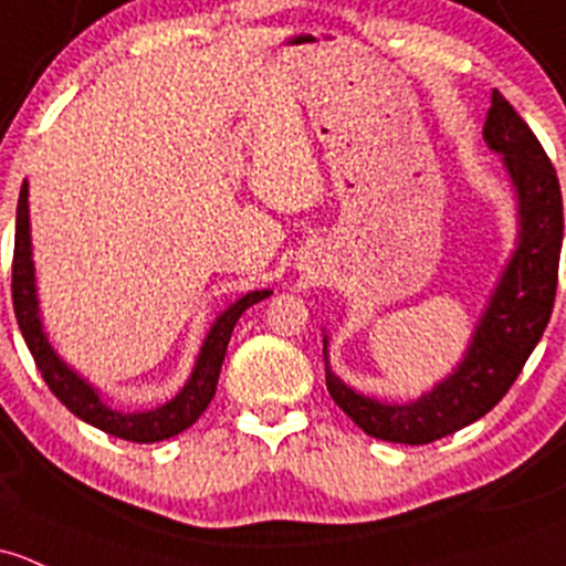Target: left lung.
I'll list each match as a JSON object with an SVG mask.
<instances>
[{
    "label": "left lung",
    "mask_w": 566,
    "mask_h": 566,
    "mask_svg": "<svg viewBox=\"0 0 566 566\" xmlns=\"http://www.w3.org/2000/svg\"><path fill=\"white\" fill-rule=\"evenodd\" d=\"M483 138L502 154L518 195V243L472 333L467 355L448 379L418 401L385 403L344 385L331 368L325 382L333 401L368 437L396 444H428L491 412L513 388L523 363L543 338L558 284L564 206L556 168L537 135L493 88ZM328 366V338H325Z\"/></svg>",
    "instance_id": "left-lung-1"
}]
</instances>
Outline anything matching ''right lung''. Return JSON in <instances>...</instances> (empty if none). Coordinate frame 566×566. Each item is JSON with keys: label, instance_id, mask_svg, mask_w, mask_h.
Wrapping results in <instances>:
<instances>
[{"label": "right lung", "instance_id": "right-lung-1", "mask_svg": "<svg viewBox=\"0 0 566 566\" xmlns=\"http://www.w3.org/2000/svg\"><path fill=\"white\" fill-rule=\"evenodd\" d=\"M271 295V290H254L238 298L233 306L224 308L217 319H213L211 331H208L203 347H200L198 363H195L192 377L187 379L181 392L170 398L168 403L157 409H146V412H118L108 407L99 398V392L78 377L73 368L67 366L56 353H53L51 342H48L43 331V319H40L38 306V287H34V263H32V235H29V184L23 181L21 195H18V211H15V252H13V308L18 328L23 333L29 353L38 363L40 374H43L45 385L51 388L53 396L75 415V418L86 420L88 426L99 428V431L111 433V437L127 439V442H163V439L176 437V433L187 431L206 407L211 403L213 392H217L219 371H222L224 353H228L230 333H233L238 317L247 312L252 303L263 301Z\"/></svg>", "mask_w": 566, "mask_h": 566}]
</instances>
